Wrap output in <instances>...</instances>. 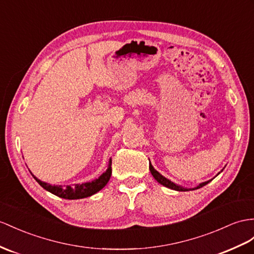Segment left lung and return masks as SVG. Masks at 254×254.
I'll use <instances>...</instances> for the list:
<instances>
[{"instance_id":"obj_1","label":"left lung","mask_w":254,"mask_h":254,"mask_svg":"<svg viewBox=\"0 0 254 254\" xmlns=\"http://www.w3.org/2000/svg\"><path fill=\"white\" fill-rule=\"evenodd\" d=\"M149 170H150V172H151V174H152V176L154 177V179L158 181L159 184H161L162 186H164V187H167V188H170V189H172V190H176V191H189L188 189H185V188H183V187H180V186H177V185H175L174 183H172L171 180H168V179H166L164 176H162V175L159 173V172H157L153 168V166L151 165V163L150 162H149ZM212 180V179H211ZM211 180H208V181H206V183H203V184H200L199 186H197L196 188H195V189H193V190H196V189H199V188H201V187H204V186H206L207 184H209Z\"/></svg>"}]
</instances>
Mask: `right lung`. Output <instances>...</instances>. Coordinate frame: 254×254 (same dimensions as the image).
<instances>
[{
  "instance_id": "add662e5",
  "label": "right lung",
  "mask_w": 254,
  "mask_h": 254,
  "mask_svg": "<svg viewBox=\"0 0 254 254\" xmlns=\"http://www.w3.org/2000/svg\"><path fill=\"white\" fill-rule=\"evenodd\" d=\"M32 176L34 177V179L41 185V187L44 188L45 190H47L50 193L57 195V196L65 198V199L84 198V197L91 196V195L95 194L96 192H99L107 185L108 180L110 179V176H112V160L109 161V165L105 173L101 175L97 179L86 184L70 185V186H65V187L51 186L49 184L43 183V181H41L40 179H37L34 175H32Z\"/></svg>"
}]
</instances>
